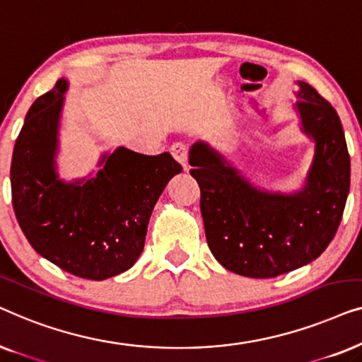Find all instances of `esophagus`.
<instances>
[{"label":"esophagus","mask_w":362,"mask_h":362,"mask_svg":"<svg viewBox=\"0 0 362 362\" xmlns=\"http://www.w3.org/2000/svg\"><path fill=\"white\" fill-rule=\"evenodd\" d=\"M171 155L176 158V161H180L182 166L187 168V151H189V148L185 141H175L171 145Z\"/></svg>","instance_id":"esophagus-1"}]
</instances>
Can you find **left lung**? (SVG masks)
I'll return each instance as SVG.
<instances>
[{
  "label": "left lung",
  "mask_w": 362,
  "mask_h": 362,
  "mask_svg": "<svg viewBox=\"0 0 362 362\" xmlns=\"http://www.w3.org/2000/svg\"><path fill=\"white\" fill-rule=\"evenodd\" d=\"M295 110L315 156L300 191L259 189L204 141L189 151L201 187L207 245L222 267L250 279H274L323 254L338 230L351 181L349 153L338 113L310 83L296 82Z\"/></svg>",
  "instance_id": "1"
}]
</instances>
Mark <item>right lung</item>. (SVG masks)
<instances>
[{"label":"right lung","mask_w":362,"mask_h":362,"mask_svg":"<svg viewBox=\"0 0 362 362\" xmlns=\"http://www.w3.org/2000/svg\"><path fill=\"white\" fill-rule=\"evenodd\" d=\"M59 78L29 108L11 161L18 224L33 249L59 269L105 280L133 267L145 247L150 216L168 181L182 171L170 153H105L93 177L59 180V122L67 90Z\"/></svg>","instance_id":"add662e5"}]
</instances>
